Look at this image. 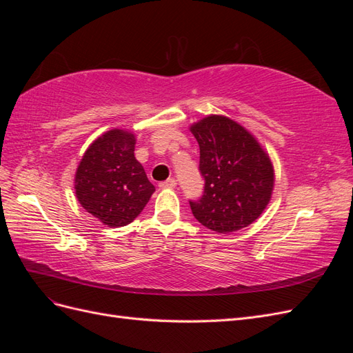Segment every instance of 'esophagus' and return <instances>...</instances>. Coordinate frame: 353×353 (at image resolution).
I'll list each match as a JSON object with an SVG mask.
<instances>
[{"instance_id": "obj_1", "label": "esophagus", "mask_w": 353, "mask_h": 353, "mask_svg": "<svg viewBox=\"0 0 353 353\" xmlns=\"http://www.w3.org/2000/svg\"><path fill=\"white\" fill-rule=\"evenodd\" d=\"M160 188H175L176 187V179L175 178H169L166 181H163V183L159 184Z\"/></svg>"}]
</instances>
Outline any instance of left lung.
<instances>
[{
    "label": "left lung",
    "mask_w": 353,
    "mask_h": 353,
    "mask_svg": "<svg viewBox=\"0 0 353 353\" xmlns=\"http://www.w3.org/2000/svg\"><path fill=\"white\" fill-rule=\"evenodd\" d=\"M200 147L205 191L190 200L206 228L230 234L250 225L268 206L274 190L272 162L258 140L227 116L210 114L191 125Z\"/></svg>",
    "instance_id": "obj_1"
}]
</instances>
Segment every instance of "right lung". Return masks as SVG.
<instances>
[{"instance_id": "add662e5", "label": "right lung", "mask_w": 353, "mask_h": 353, "mask_svg": "<svg viewBox=\"0 0 353 353\" xmlns=\"http://www.w3.org/2000/svg\"><path fill=\"white\" fill-rule=\"evenodd\" d=\"M134 150L132 132L110 130L92 141L77 169L74 193L78 201L108 227H123L132 222L156 190Z\"/></svg>"}]
</instances>
